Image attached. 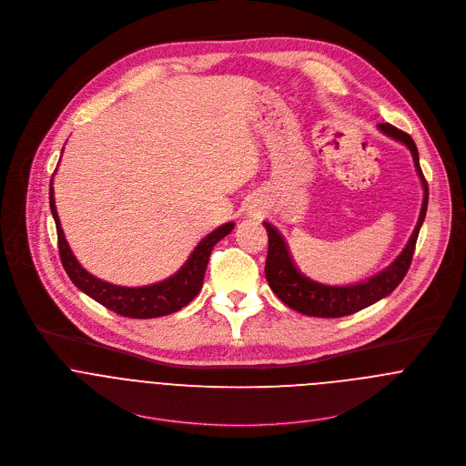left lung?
Wrapping results in <instances>:
<instances>
[{
    "instance_id": "1",
    "label": "left lung",
    "mask_w": 466,
    "mask_h": 466,
    "mask_svg": "<svg viewBox=\"0 0 466 466\" xmlns=\"http://www.w3.org/2000/svg\"><path fill=\"white\" fill-rule=\"evenodd\" d=\"M379 127H380V131H384L388 136L399 139L409 147V150L412 152L416 170L421 177L425 196H423V204H421V211H420V218L414 228V233L410 235V240L405 246V249L401 251L399 258L384 272H380V274L373 276L371 279L359 283V285L330 287V285H321L318 281H312L305 274H301L299 268L294 266L292 257L287 248V242L283 240L279 231L272 224L264 222L267 235H268V249H267L266 258L267 281H268L270 290L292 310H298L305 316H314V318H342V316L355 314V312L377 303L379 299L386 298L388 294H391L399 287L400 281L405 278V274L410 267L418 233H420V228H421L425 213H427L429 185H427L425 176L420 167L418 148L414 145V139L391 124H379Z\"/></svg>"
}]
</instances>
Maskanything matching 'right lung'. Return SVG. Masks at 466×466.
<instances>
[{"mask_svg":"<svg viewBox=\"0 0 466 466\" xmlns=\"http://www.w3.org/2000/svg\"><path fill=\"white\" fill-rule=\"evenodd\" d=\"M50 208H52V213L56 218V228H57L59 257H61V262H63L69 279L82 292H86L89 298H93L106 309L120 314V316L133 318V319H152V318H159V316H168V314L177 312L183 307H187L199 294L213 246L233 229V222H228V224L220 226L218 229H215L213 233H209L196 248V251L192 253L188 262L172 278H168L161 283H156V285L129 289V287L111 285L107 281H102V279L91 276L75 260V257L71 255V251L67 248L65 233L59 224V217H57L56 202H54V192H52V183H50Z\"/></svg>","mask_w":466,"mask_h":466,"instance_id":"right-lung-1","label":"right lung"}]
</instances>
